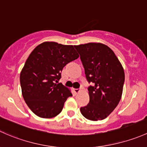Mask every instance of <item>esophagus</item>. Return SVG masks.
Wrapping results in <instances>:
<instances>
[{
	"mask_svg": "<svg viewBox=\"0 0 147 147\" xmlns=\"http://www.w3.org/2000/svg\"><path fill=\"white\" fill-rule=\"evenodd\" d=\"M81 89H74V92H75L76 94H78V93H79L80 92H81Z\"/></svg>",
	"mask_w": 147,
	"mask_h": 147,
	"instance_id": "esophagus-1",
	"label": "esophagus"
}]
</instances>
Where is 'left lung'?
<instances>
[{"mask_svg":"<svg viewBox=\"0 0 147 147\" xmlns=\"http://www.w3.org/2000/svg\"><path fill=\"white\" fill-rule=\"evenodd\" d=\"M80 54L88 83V104L80 110L86 119L102 120L115 110L121 99L125 82L123 67L113 51L101 43L74 46Z\"/></svg>","mask_w":147,"mask_h":147,"instance_id":"left-lung-1","label":"left lung"}]
</instances>
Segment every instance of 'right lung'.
I'll return each instance as SVG.
<instances>
[{
	"instance_id": "1",
	"label": "right lung",
	"mask_w": 147,
	"mask_h": 147,
	"mask_svg": "<svg viewBox=\"0 0 147 147\" xmlns=\"http://www.w3.org/2000/svg\"><path fill=\"white\" fill-rule=\"evenodd\" d=\"M73 45L45 42L28 57L20 76L22 94L30 110L38 117L51 118L62 110L72 96L70 90L58 81L68 63L78 58Z\"/></svg>"
}]
</instances>
